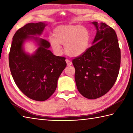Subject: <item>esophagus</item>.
Instances as JSON below:
<instances>
[{
  "label": "esophagus",
  "instance_id": "34e87169",
  "mask_svg": "<svg viewBox=\"0 0 133 133\" xmlns=\"http://www.w3.org/2000/svg\"><path fill=\"white\" fill-rule=\"evenodd\" d=\"M66 63H67V66H71V65L72 64V62L69 61V59H66Z\"/></svg>",
  "mask_w": 133,
  "mask_h": 133
}]
</instances>
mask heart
Segmentation results:
<instances>
[{
    "label": "heart",
    "mask_w": 133,
    "mask_h": 133,
    "mask_svg": "<svg viewBox=\"0 0 133 133\" xmlns=\"http://www.w3.org/2000/svg\"><path fill=\"white\" fill-rule=\"evenodd\" d=\"M91 42V34L87 27L80 25H64L58 26L53 31L49 42L54 51L57 54L62 51L61 45H64L65 52L70 56L77 57L85 53Z\"/></svg>",
    "instance_id": "1"
}]
</instances>
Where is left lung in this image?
Wrapping results in <instances>:
<instances>
[{
  "label": "left lung",
  "mask_w": 133,
  "mask_h": 133,
  "mask_svg": "<svg viewBox=\"0 0 133 133\" xmlns=\"http://www.w3.org/2000/svg\"><path fill=\"white\" fill-rule=\"evenodd\" d=\"M97 33L92 44L82 55L72 60L78 91L94 99L113 86L119 74L121 50L115 31L104 23L91 22Z\"/></svg>",
  "instance_id": "8db88e82"
}]
</instances>
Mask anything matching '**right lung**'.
<instances>
[{"instance_id":"obj_1","label":"right lung","mask_w":133,"mask_h":133,"mask_svg":"<svg viewBox=\"0 0 133 133\" xmlns=\"http://www.w3.org/2000/svg\"><path fill=\"white\" fill-rule=\"evenodd\" d=\"M47 25L44 22L30 23L19 29L9 54L10 71L16 86L27 97L37 101H46L54 94L67 65L65 58L54 55L49 42L39 37ZM27 41L37 47L31 55L24 49Z\"/></svg>"}]
</instances>
